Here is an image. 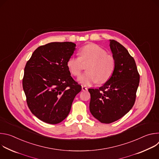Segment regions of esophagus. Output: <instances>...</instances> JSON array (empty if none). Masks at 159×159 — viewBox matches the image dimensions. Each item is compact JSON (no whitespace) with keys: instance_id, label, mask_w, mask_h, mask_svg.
<instances>
[{"instance_id":"1","label":"esophagus","mask_w":159,"mask_h":159,"mask_svg":"<svg viewBox=\"0 0 159 159\" xmlns=\"http://www.w3.org/2000/svg\"><path fill=\"white\" fill-rule=\"evenodd\" d=\"M82 90H84V91H85V90H87V88L85 87V86H82Z\"/></svg>"}]
</instances>
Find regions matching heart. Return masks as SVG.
<instances>
[{
	"instance_id": "heart-1",
	"label": "heart",
	"mask_w": 159,
	"mask_h": 159,
	"mask_svg": "<svg viewBox=\"0 0 159 159\" xmlns=\"http://www.w3.org/2000/svg\"><path fill=\"white\" fill-rule=\"evenodd\" d=\"M80 57H71L67 60L68 69L74 76H79L84 69L83 63H88L87 72L81 75L79 82L84 85L98 82L103 84L111 77L115 70V60L105 49L94 43H90L79 50Z\"/></svg>"
}]
</instances>
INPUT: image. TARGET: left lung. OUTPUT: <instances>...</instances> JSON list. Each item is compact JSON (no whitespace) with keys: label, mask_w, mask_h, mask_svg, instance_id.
Here are the masks:
<instances>
[{"label":"left lung","mask_w":159,"mask_h":159,"mask_svg":"<svg viewBox=\"0 0 159 159\" xmlns=\"http://www.w3.org/2000/svg\"><path fill=\"white\" fill-rule=\"evenodd\" d=\"M115 66L110 79L99 89H89V109L101 123L109 124L124 116L133 106L140 82L134 58L118 41L110 40Z\"/></svg>","instance_id":"left-lung-1"}]
</instances>
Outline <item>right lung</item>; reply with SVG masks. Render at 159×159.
I'll return each mask as SVG.
<instances>
[{"instance_id":"obj_1","label":"right lung","mask_w":159,"mask_h":159,"mask_svg":"<svg viewBox=\"0 0 159 159\" xmlns=\"http://www.w3.org/2000/svg\"><path fill=\"white\" fill-rule=\"evenodd\" d=\"M75 46L72 42L42 45L26 64L22 87L27 104L33 114L44 123L55 125L65 120L82 89L66 65Z\"/></svg>"}]
</instances>
